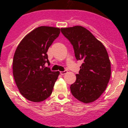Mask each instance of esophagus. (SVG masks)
I'll return each instance as SVG.
<instances>
[{
	"instance_id": "34e87169",
	"label": "esophagus",
	"mask_w": 128,
	"mask_h": 128,
	"mask_svg": "<svg viewBox=\"0 0 128 128\" xmlns=\"http://www.w3.org/2000/svg\"><path fill=\"white\" fill-rule=\"evenodd\" d=\"M67 73V71L65 70V71H63V72H60V74L61 75H64V74H66Z\"/></svg>"
}]
</instances>
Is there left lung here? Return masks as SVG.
I'll return each mask as SVG.
<instances>
[{
    "instance_id": "1",
    "label": "left lung",
    "mask_w": 128,
    "mask_h": 128,
    "mask_svg": "<svg viewBox=\"0 0 128 128\" xmlns=\"http://www.w3.org/2000/svg\"><path fill=\"white\" fill-rule=\"evenodd\" d=\"M74 49L78 60H82L70 91L74 98L84 103L98 99L106 90L111 76L109 56L103 44L88 29L80 26L61 29Z\"/></svg>"
}]
</instances>
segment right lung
Masks as SVG:
<instances>
[{
	"instance_id": "obj_1",
	"label": "right lung",
	"mask_w": 128,
	"mask_h": 128,
	"mask_svg": "<svg viewBox=\"0 0 128 128\" xmlns=\"http://www.w3.org/2000/svg\"><path fill=\"white\" fill-rule=\"evenodd\" d=\"M60 29L49 26L36 28L22 40L14 54L13 74L20 94L32 102H42L51 95L60 72L45 67L49 63L47 52Z\"/></svg>"
}]
</instances>
